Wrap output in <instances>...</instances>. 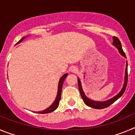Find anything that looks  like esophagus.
Instances as JSON below:
<instances>
[{"label":"esophagus","instance_id":"34e87169","mask_svg":"<svg viewBox=\"0 0 135 135\" xmlns=\"http://www.w3.org/2000/svg\"><path fill=\"white\" fill-rule=\"evenodd\" d=\"M71 71H73V72H75V71H76V69H72V70H71Z\"/></svg>","mask_w":135,"mask_h":135}]
</instances>
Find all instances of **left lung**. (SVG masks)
<instances>
[{
    "label": "left lung",
    "instance_id": "obj_1",
    "mask_svg": "<svg viewBox=\"0 0 135 135\" xmlns=\"http://www.w3.org/2000/svg\"><path fill=\"white\" fill-rule=\"evenodd\" d=\"M112 45H114V46H115V48H117V49L118 50L119 53L122 56H123L124 57L126 58V55H125L124 52L122 50V45L120 41L119 40V39L117 38V37L114 36L113 37V43ZM127 82H128V64L126 62V70H125V75H124V82L123 87L122 88L121 90L115 96H114V97L109 99L107 100V101H94V100H92L88 98L86 96L85 93H84V90L82 89V84H81V81L80 80L79 78H78V88H79L80 93L81 97H82V99L84 101V103H85L86 105H88L89 107H90L92 108H94V109H103V108H108L109 107L110 105H112V103H114L116 100L118 99L122 95H123V93H124L125 89L126 88V85H127Z\"/></svg>",
    "mask_w": 135,
    "mask_h": 135
}]
</instances>
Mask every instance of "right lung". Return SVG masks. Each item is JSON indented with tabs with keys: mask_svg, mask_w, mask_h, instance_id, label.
<instances>
[{
	"mask_svg": "<svg viewBox=\"0 0 135 135\" xmlns=\"http://www.w3.org/2000/svg\"><path fill=\"white\" fill-rule=\"evenodd\" d=\"M25 38H26V36L23 37V38H21L17 44L20 43V42H21V41H23ZM68 74L67 73L63 75V76H61V78L59 80V84H58V89H57V96H56V98L55 99L54 102H53L48 108L45 109V110L40 111V112H34L35 113H38V114H48V113H51V112L55 111L57 108H58V106H59V101H60L61 99V94L62 86H63V84H64V80H65V78L68 76Z\"/></svg>",
	"mask_w": 135,
	"mask_h": 135,
	"instance_id": "1",
	"label": "right lung"
}]
</instances>
